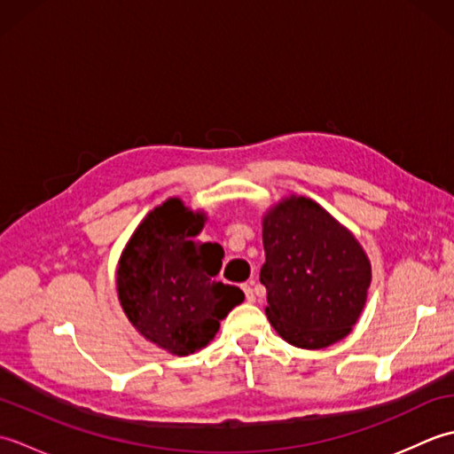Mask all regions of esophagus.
I'll use <instances>...</instances> for the list:
<instances>
[{
    "label": "esophagus",
    "mask_w": 454,
    "mask_h": 454,
    "mask_svg": "<svg viewBox=\"0 0 454 454\" xmlns=\"http://www.w3.org/2000/svg\"><path fill=\"white\" fill-rule=\"evenodd\" d=\"M254 281H249V283H246L244 285V293H246V298L249 302H254L255 301V288H254Z\"/></svg>",
    "instance_id": "34e87169"
}]
</instances>
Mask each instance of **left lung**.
<instances>
[{
	"label": "left lung",
	"instance_id": "left-lung-1",
	"mask_svg": "<svg viewBox=\"0 0 454 454\" xmlns=\"http://www.w3.org/2000/svg\"><path fill=\"white\" fill-rule=\"evenodd\" d=\"M267 320L286 343L324 349L351 333L364 310L371 259L316 200L291 195L263 215Z\"/></svg>",
	"mask_w": 454,
	"mask_h": 454
}]
</instances>
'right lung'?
<instances>
[{"instance_id":"obj_1","label":"right lung","mask_w":454,"mask_h":454,"mask_svg":"<svg viewBox=\"0 0 454 454\" xmlns=\"http://www.w3.org/2000/svg\"><path fill=\"white\" fill-rule=\"evenodd\" d=\"M205 210H191L179 197L152 208L124 246L117 265V294L144 340L187 356L215 340L234 306L244 302L238 286L215 278L224 252L200 244Z\"/></svg>"}]
</instances>
